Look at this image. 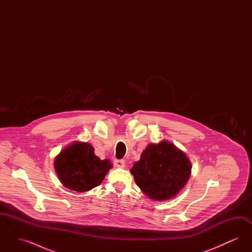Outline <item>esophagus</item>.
Segmentation results:
<instances>
[{"mask_svg":"<svg viewBox=\"0 0 252 252\" xmlns=\"http://www.w3.org/2000/svg\"><path fill=\"white\" fill-rule=\"evenodd\" d=\"M114 164H115L116 167L118 168H124L126 166L125 160H123V159H115L114 160Z\"/></svg>","mask_w":252,"mask_h":252,"instance_id":"1","label":"esophagus"}]
</instances>
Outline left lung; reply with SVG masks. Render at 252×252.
<instances>
[{
	"label": "left lung",
	"instance_id": "obj_1",
	"mask_svg": "<svg viewBox=\"0 0 252 252\" xmlns=\"http://www.w3.org/2000/svg\"><path fill=\"white\" fill-rule=\"evenodd\" d=\"M191 171L187 155L165 140L148 144L130 169L141 191L156 201L176 196L188 182Z\"/></svg>",
	"mask_w": 252,
	"mask_h": 252
}]
</instances>
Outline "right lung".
<instances>
[{"instance_id":"1","label":"right lung","mask_w":252,"mask_h":252,"mask_svg":"<svg viewBox=\"0 0 252 252\" xmlns=\"http://www.w3.org/2000/svg\"><path fill=\"white\" fill-rule=\"evenodd\" d=\"M54 166L66 188L83 192L100 185L113 165L109 159L96 156L92 144L76 141L60 151Z\"/></svg>"}]
</instances>
